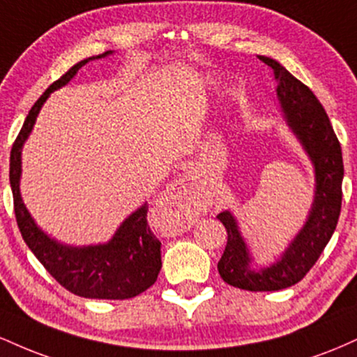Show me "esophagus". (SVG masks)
<instances>
[{
  "label": "esophagus",
  "mask_w": 357,
  "mask_h": 357,
  "mask_svg": "<svg viewBox=\"0 0 357 357\" xmlns=\"http://www.w3.org/2000/svg\"><path fill=\"white\" fill-rule=\"evenodd\" d=\"M196 198V174L188 171L183 176H179V179L176 184L166 192L165 198H162V210H165L171 218H181L190 211L191 204L195 203Z\"/></svg>",
  "instance_id": "obj_1"
}]
</instances>
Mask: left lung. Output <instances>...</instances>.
<instances>
[{"label":"left lung","mask_w":357,"mask_h":357,"mask_svg":"<svg viewBox=\"0 0 357 357\" xmlns=\"http://www.w3.org/2000/svg\"><path fill=\"white\" fill-rule=\"evenodd\" d=\"M272 67L277 96L285 121L296 134L315 169V196L309 218L289 248L270 267L253 270L252 257L230 211L218 218L227 228L228 241L218 261V272L227 284L250 292H272L296 285L314 267L335 230L342 203V151L322 104L312 90L287 72L277 60L258 55Z\"/></svg>","instance_id":"left-lung-1"}]
</instances>
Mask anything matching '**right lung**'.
Segmentation results:
<instances>
[{
  "instance_id": "1",
  "label": "right lung",
  "mask_w": 357,
  "mask_h": 357,
  "mask_svg": "<svg viewBox=\"0 0 357 357\" xmlns=\"http://www.w3.org/2000/svg\"><path fill=\"white\" fill-rule=\"evenodd\" d=\"M112 52L90 56L75 63L65 75L43 92L28 112L10 155V184L13 191L15 216L24 243L35 253L40 264L61 287L85 298L124 301L136 297L154 284L161 270V241L147 225V204H142L119 227L112 240L104 245L67 247L50 238L36 227L20 195L22 147L30 136L40 109L53 90L70 82L79 68L90 60L107 56Z\"/></svg>"
}]
</instances>
